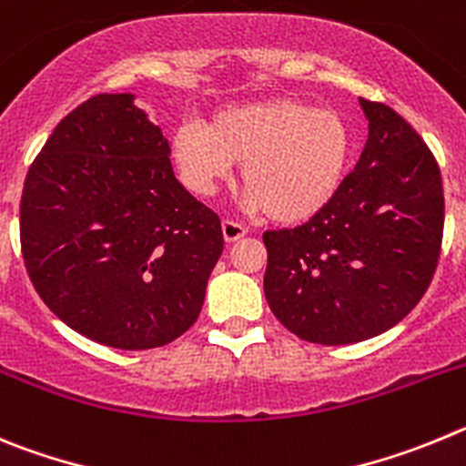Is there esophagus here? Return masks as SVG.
<instances>
[{
  "label": "esophagus",
  "mask_w": 466,
  "mask_h": 466,
  "mask_svg": "<svg viewBox=\"0 0 466 466\" xmlns=\"http://www.w3.org/2000/svg\"><path fill=\"white\" fill-rule=\"evenodd\" d=\"M246 232H248V229L243 228L241 223H237V220H223V237L228 243L238 241L241 237H246Z\"/></svg>",
  "instance_id": "34e87169"
}]
</instances>
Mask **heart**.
<instances>
[{"instance_id": "b5f03b06", "label": "heart", "mask_w": 466, "mask_h": 466, "mask_svg": "<svg viewBox=\"0 0 466 466\" xmlns=\"http://www.w3.org/2000/svg\"><path fill=\"white\" fill-rule=\"evenodd\" d=\"M169 153L195 197L216 195L241 162L243 204L280 225H297L337 195L350 157V129L337 111L271 97L220 108L208 125H178Z\"/></svg>"}]
</instances>
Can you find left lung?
Masks as SVG:
<instances>
[{"mask_svg": "<svg viewBox=\"0 0 466 466\" xmlns=\"http://www.w3.org/2000/svg\"><path fill=\"white\" fill-rule=\"evenodd\" d=\"M369 137L332 202L295 229L264 232V295L292 334L322 346L371 339L422 299L443 237V186L420 134L360 99Z\"/></svg>", "mask_w": 466, "mask_h": 466, "instance_id": "left-lung-1", "label": "left lung"}]
</instances>
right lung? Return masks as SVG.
Segmentation results:
<instances>
[{"label":"right lung","mask_w":466,"mask_h":466,"mask_svg":"<svg viewBox=\"0 0 466 466\" xmlns=\"http://www.w3.org/2000/svg\"><path fill=\"white\" fill-rule=\"evenodd\" d=\"M132 95H95L27 171L20 248L35 290L83 337L146 350L202 311L220 218L176 181L169 141Z\"/></svg>","instance_id":"add662e5"}]
</instances>
